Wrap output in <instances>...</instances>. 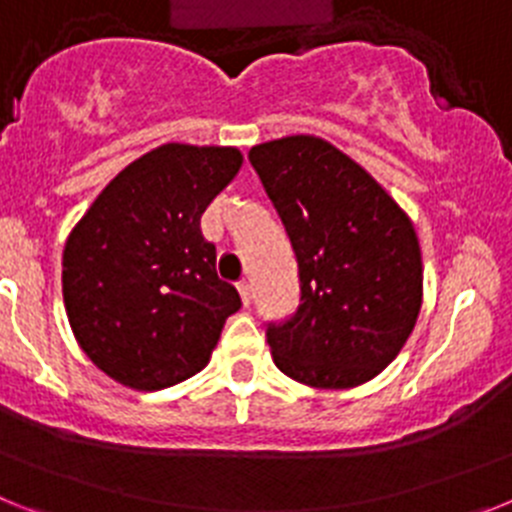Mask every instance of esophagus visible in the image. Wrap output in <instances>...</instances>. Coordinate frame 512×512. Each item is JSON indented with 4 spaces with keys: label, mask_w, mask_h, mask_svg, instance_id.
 <instances>
[{
    "label": "esophagus",
    "mask_w": 512,
    "mask_h": 512,
    "mask_svg": "<svg viewBox=\"0 0 512 512\" xmlns=\"http://www.w3.org/2000/svg\"><path fill=\"white\" fill-rule=\"evenodd\" d=\"M238 292H241L243 305H251V302H253V284L248 282V279H243V282H238Z\"/></svg>",
    "instance_id": "1"
}]
</instances>
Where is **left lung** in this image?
I'll return each mask as SVG.
<instances>
[{"mask_svg":"<svg viewBox=\"0 0 512 512\" xmlns=\"http://www.w3.org/2000/svg\"><path fill=\"white\" fill-rule=\"evenodd\" d=\"M300 277V305L266 323L274 364L310 387L377 377L418 320L423 264L413 223L356 161L315 135L248 151Z\"/></svg>","mask_w":512,"mask_h":512,"instance_id":"1","label":"left lung"}]
</instances>
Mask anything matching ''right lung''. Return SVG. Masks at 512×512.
I'll return each instance as SVG.
<instances>
[{
	"mask_svg": "<svg viewBox=\"0 0 512 512\" xmlns=\"http://www.w3.org/2000/svg\"><path fill=\"white\" fill-rule=\"evenodd\" d=\"M235 148L166 143L102 189L63 248V302L84 354L133 390L205 369L241 295L200 220L241 171Z\"/></svg>",
	"mask_w": 512,
	"mask_h": 512,
	"instance_id": "add662e5",
	"label": "right lung"
}]
</instances>
